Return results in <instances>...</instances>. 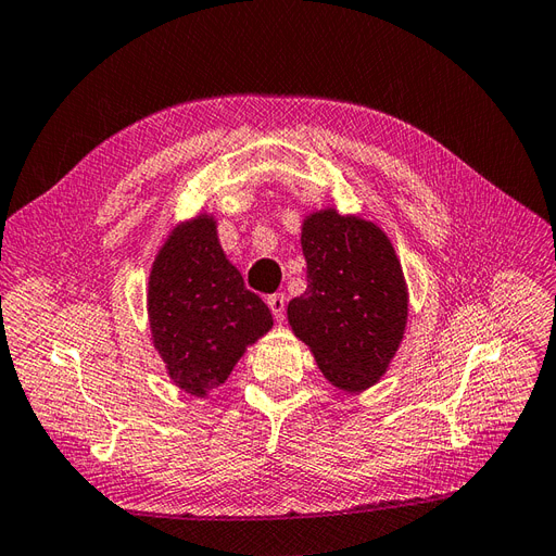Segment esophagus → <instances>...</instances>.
Wrapping results in <instances>:
<instances>
[{"mask_svg":"<svg viewBox=\"0 0 556 556\" xmlns=\"http://www.w3.org/2000/svg\"><path fill=\"white\" fill-rule=\"evenodd\" d=\"M267 305H269V309H273L275 319L281 321L283 319V312H287V295H283V293H273V295L267 298Z\"/></svg>","mask_w":556,"mask_h":556,"instance_id":"obj_1","label":"esophagus"}]
</instances>
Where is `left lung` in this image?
I'll list each match as a JSON object with an SVG mask.
<instances>
[{"label": "left lung", "instance_id": "8db88e82", "mask_svg": "<svg viewBox=\"0 0 556 556\" xmlns=\"http://www.w3.org/2000/svg\"><path fill=\"white\" fill-rule=\"evenodd\" d=\"M307 291L289 303L293 333L315 354L321 374L345 392L386 376L408 317L402 263L371 220L336 208L303 220Z\"/></svg>", "mask_w": 556, "mask_h": 556}]
</instances>
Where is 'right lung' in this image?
Here are the masks:
<instances>
[{
    "mask_svg": "<svg viewBox=\"0 0 556 556\" xmlns=\"http://www.w3.org/2000/svg\"><path fill=\"white\" fill-rule=\"evenodd\" d=\"M148 317L168 378L192 396L223 386L247 348L273 329L269 307L247 291L206 213L176 225L156 253Z\"/></svg>",
    "mask_w": 556,
    "mask_h": 556,
    "instance_id": "obj_1",
    "label": "right lung"
}]
</instances>
